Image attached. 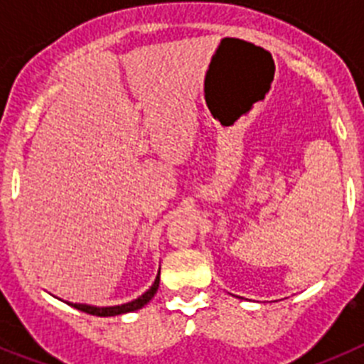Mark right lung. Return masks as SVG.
<instances>
[{
	"label": "right lung",
	"instance_id": "1",
	"mask_svg": "<svg viewBox=\"0 0 364 364\" xmlns=\"http://www.w3.org/2000/svg\"><path fill=\"white\" fill-rule=\"evenodd\" d=\"M159 284H160V272L154 279L153 286H151L149 290L146 294H142L138 299L131 302H125V304H120V306H91V304H76V302H67L70 304L73 308L80 311H85L89 315H98V317H112V315H122V314H129V311L134 310H140L142 306H146L147 302L154 297L156 290H159Z\"/></svg>",
	"mask_w": 364,
	"mask_h": 364
}]
</instances>
